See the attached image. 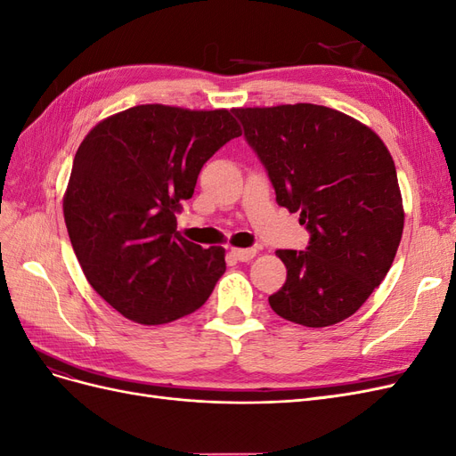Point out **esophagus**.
<instances>
[{"label":"esophagus","instance_id":"1","mask_svg":"<svg viewBox=\"0 0 456 456\" xmlns=\"http://www.w3.org/2000/svg\"><path fill=\"white\" fill-rule=\"evenodd\" d=\"M232 255L240 262H249L256 256V249H238V247H232Z\"/></svg>","mask_w":456,"mask_h":456}]
</instances>
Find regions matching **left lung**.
<instances>
[{
	"instance_id": "8db88e82",
	"label": "left lung",
	"mask_w": 456,
	"mask_h": 456,
	"mask_svg": "<svg viewBox=\"0 0 456 456\" xmlns=\"http://www.w3.org/2000/svg\"><path fill=\"white\" fill-rule=\"evenodd\" d=\"M275 201L300 213L306 251H275L287 280L268 297L283 320L329 327L355 314L388 273L403 233L395 165L365 123L320 104L233 108Z\"/></svg>"
}]
</instances>
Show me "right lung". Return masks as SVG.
<instances>
[{"instance_id": "right-lung-1", "label": "right lung", "mask_w": 456, "mask_h": 456, "mask_svg": "<svg viewBox=\"0 0 456 456\" xmlns=\"http://www.w3.org/2000/svg\"><path fill=\"white\" fill-rule=\"evenodd\" d=\"M240 134L226 108L141 104L99 121L79 144L64 223L87 281L123 317L171 323L213 293L224 247L183 238L175 211L203 163Z\"/></svg>"}]
</instances>
